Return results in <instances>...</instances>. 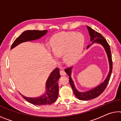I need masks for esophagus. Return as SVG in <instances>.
<instances>
[{
    "instance_id": "34e87169",
    "label": "esophagus",
    "mask_w": 121,
    "mask_h": 121,
    "mask_svg": "<svg viewBox=\"0 0 121 121\" xmlns=\"http://www.w3.org/2000/svg\"><path fill=\"white\" fill-rule=\"evenodd\" d=\"M60 75L61 76H64V75H65L66 74V72H65V70H64V69H60Z\"/></svg>"
}]
</instances>
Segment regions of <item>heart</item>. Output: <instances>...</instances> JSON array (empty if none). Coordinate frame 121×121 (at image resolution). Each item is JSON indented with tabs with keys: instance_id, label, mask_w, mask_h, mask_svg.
Instances as JSON below:
<instances>
[{
	"instance_id": "1",
	"label": "heart",
	"mask_w": 121,
	"mask_h": 121,
	"mask_svg": "<svg viewBox=\"0 0 121 121\" xmlns=\"http://www.w3.org/2000/svg\"><path fill=\"white\" fill-rule=\"evenodd\" d=\"M85 39L80 33L75 32H64L55 34L50 41V46L54 55L63 59L67 64L77 61L83 51Z\"/></svg>"
}]
</instances>
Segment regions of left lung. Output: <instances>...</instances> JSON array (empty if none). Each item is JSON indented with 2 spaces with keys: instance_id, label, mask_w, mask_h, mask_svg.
I'll use <instances>...</instances> for the list:
<instances>
[{
  "instance_id": "1",
  "label": "left lung",
  "mask_w": 121,
  "mask_h": 121,
  "mask_svg": "<svg viewBox=\"0 0 121 121\" xmlns=\"http://www.w3.org/2000/svg\"><path fill=\"white\" fill-rule=\"evenodd\" d=\"M87 29L89 31V35L91 36V41L92 42V43L91 45H88L87 46V48H89L91 44L93 43H96L101 44L102 46L104 47L105 52H106L107 56H108L109 63V72L107 76V78L104 82H102V83L100 84L99 86H97L93 89H91L89 91H87L85 92H80L78 91L77 89H76L75 87L74 82L73 80L71 78V73H72V67L68 68L65 69V71L67 74L69 76V83L72 87V88L73 91L75 95L77 97L78 99H80V100L82 101H86V100H89V99H95L96 97H98L99 95H100L102 94L103 91H104L105 88H106L107 85L109 83V80H110L111 74L112 73V54H111V51H110V46L107 43V40H105V38L101 35L100 33H98L95 30L92 29L89 26H87Z\"/></svg>"
}]
</instances>
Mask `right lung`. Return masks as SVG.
Wrapping results in <instances>:
<instances>
[{"instance_id": "obj_1", "label": "right lung", "mask_w": 121, "mask_h": 121, "mask_svg": "<svg viewBox=\"0 0 121 121\" xmlns=\"http://www.w3.org/2000/svg\"><path fill=\"white\" fill-rule=\"evenodd\" d=\"M47 32V30H28L23 32L18 36L11 46V49L17 46L19 44L26 41L40 39L45 35ZM60 78L59 69L56 68L51 73L46 83V92L41 96L37 97H27L22 95L25 99L30 103L38 105L52 104L55 102L58 97L59 85L58 80Z\"/></svg>"}]
</instances>
